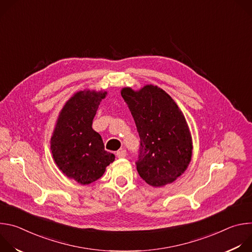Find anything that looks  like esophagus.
I'll return each instance as SVG.
<instances>
[{"label": "esophagus", "mask_w": 252, "mask_h": 252, "mask_svg": "<svg viewBox=\"0 0 252 252\" xmlns=\"http://www.w3.org/2000/svg\"><path fill=\"white\" fill-rule=\"evenodd\" d=\"M117 157L119 158H124L126 157V152L125 150H121V151L117 152Z\"/></svg>", "instance_id": "esophagus-1"}]
</instances>
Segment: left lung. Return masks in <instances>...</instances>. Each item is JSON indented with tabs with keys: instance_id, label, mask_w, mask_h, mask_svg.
Wrapping results in <instances>:
<instances>
[{
	"instance_id": "1",
	"label": "left lung",
	"mask_w": 252,
	"mask_h": 252,
	"mask_svg": "<svg viewBox=\"0 0 252 252\" xmlns=\"http://www.w3.org/2000/svg\"><path fill=\"white\" fill-rule=\"evenodd\" d=\"M121 94L140 138L139 176L154 188L173 183L192 157V137L183 112L158 86L146 85L138 91L126 87Z\"/></svg>"
}]
</instances>
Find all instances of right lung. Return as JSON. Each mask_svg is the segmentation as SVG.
Returning <instances> with one entry per match:
<instances>
[{
  "label": "right lung",
  "instance_id": "right-lung-1",
  "mask_svg": "<svg viewBox=\"0 0 252 252\" xmlns=\"http://www.w3.org/2000/svg\"><path fill=\"white\" fill-rule=\"evenodd\" d=\"M105 91L84 90L63 104L51 137V152L59 169L68 178L88 186L102 176L115 156L104 151L101 136L93 129V120Z\"/></svg>",
  "mask_w": 252,
  "mask_h": 252
}]
</instances>
